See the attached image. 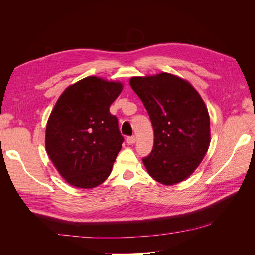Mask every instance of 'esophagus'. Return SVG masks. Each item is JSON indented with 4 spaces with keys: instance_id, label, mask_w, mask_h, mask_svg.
I'll return each mask as SVG.
<instances>
[{
    "instance_id": "esophagus-1",
    "label": "esophagus",
    "mask_w": 255,
    "mask_h": 255,
    "mask_svg": "<svg viewBox=\"0 0 255 255\" xmlns=\"http://www.w3.org/2000/svg\"><path fill=\"white\" fill-rule=\"evenodd\" d=\"M127 142H128V144L135 143V142H136V137H135V136H129V137H128V138H127Z\"/></svg>"
}]
</instances>
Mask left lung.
<instances>
[{
	"label": "left lung",
	"instance_id": "1",
	"mask_svg": "<svg viewBox=\"0 0 255 255\" xmlns=\"http://www.w3.org/2000/svg\"><path fill=\"white\" fill-rule=\"evenodd\" d=\"M130 87L140 98L154 129L148 173L164 185L180 183L201 163L211 142L210 116L191 85L170 73L135 76Z\"/></svg>",
	"mask_w": 255,
	"mask_h": 255
}]
</instances>
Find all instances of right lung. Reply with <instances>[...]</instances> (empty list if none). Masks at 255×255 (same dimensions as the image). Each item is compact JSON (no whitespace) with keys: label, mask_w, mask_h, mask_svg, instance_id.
<instances>
[{"label":"right lung","mask_w":255,"mask_h":255,"mask_svg":"<svg viewBox=\"0 0 255 255\" xmlns=\"http://www.w3.org/2000/svg\"><path fill=\"white\" fill-rule=\"evenodd\" d=\"M119 82L88 76L69 86L54 106L45 130V150L72 186L94 188L112 172L125 138L110 106Z\"/></svg>","instance_id":"1"}]
</instances>
